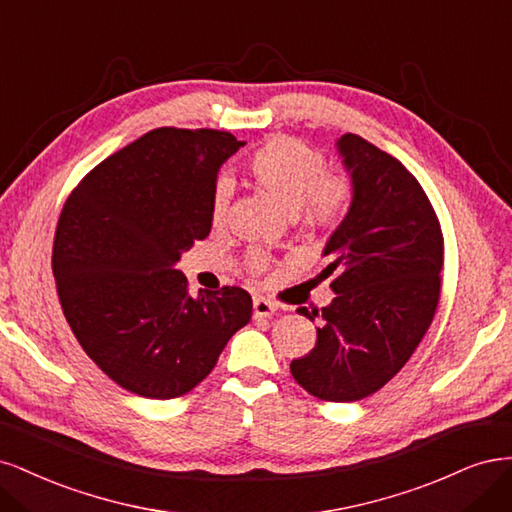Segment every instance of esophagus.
<instances>
[{
	"instance_id": "esophagus-1",
	"label": "esophagus",
	"mask_w": 512,
	"mask_h": 512,
	"mask_svg": "<svg viewBox=\"0 0 512 512\" xmlns=\"http://www.w3.org/2000/svg\"><path fill=\"white\" fill-rule=\"evenodd\" d=\"M274 310H276V306L270 300H266V298H255L253 300V315L255 317L268 319V317L274 315Z\"/></svg>"
}]
</instances>
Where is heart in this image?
<instances>
[{
    "mask_svg": "<svg viewBox=\"0 0 512 512\" xmlns=\"http://www.w3.org/2000/svg\"><path fill=\"white\" fill-rule=\"evenodd\" d=\"M249 176L289 217L310 227L338 225L351 204L349 180L327 174V161L317 148L293 138L263 144L249 161ZM227 204L229 187L221 183L210 206L214 225L225 221ZM253 268L263 270V259H255Z\"/></svg>",
    "mask_w": 512,
    "mask_h": 512,
    "instance_id": "b5f03b06",
    "label": "heart"
}]
</instances>
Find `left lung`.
Wrapping results in <instances>:
<instances>
[{
	"instance_id": "left-lung-1",
	"label": "left lung",
	"mask_w": 512,
	"mask_h": 512,
	"mask_svg": "<svg viewBox=\"0 0 512 512\" xmlns=\"http://www.w3.org/2000/svg\"><path fill=\"white\" fill-rule=\"evenodd\" d=\"M336 153L351 178V204L327 238L332 304L298 312L321 319L315 349L291 374L327 402H355L398 374L430 327L440 298L442 234L425 191L402 163L344 134Z\"/></svg>"
}]
</instances>
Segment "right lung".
Segmentation results:
<instances>
[{"instance_id":"obj_1","label":"right lung","mask_w":512,"mask_h":512,"mask_svg":"<svg viewBox=\"0 0 512 512\" xmlns=\"http://www.w3.org/2000/svg\"><path fill=\"white\" fill-rule=\"evenodd\" d=\"M244 144L227 131L153 129L89 172L61 210L63 315L100 370L142 398L191 391L251 321L244 289L191 298L176 268L210 234L217 174Z\"/></svg>"}]
</instances>
